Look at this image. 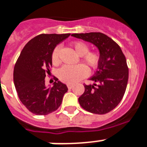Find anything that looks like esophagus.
Wrapping results in <instances>:
<instances>
[{"label":"esophagus","instance_id":"34e87169","mask_svg":"<svg viewBox=\"0 0 147 147\" xmlns=\"http://www.w3.org/2000/svg\"><path fill=\"white\" fill-rule=\"evenodd\" d=\"M73 86L74 85L72 84H67V87L69 89H71V88H73Z\"/></svg>","mask_w":147,"mask_h":147}]
</instances>
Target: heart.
<instances>
[{
	"mask_svg": "<svg viewBox=\"0 0 147 147\" xmlns=\"http://www.w3.org/2000/svg\"><path fill=\"white\" fill-rule=\"evenodd\" d=\"M71 47L76 54L82 57V62L88 70H93L98 65L100 62V54L94 51H89V47L87 44L82 41H76L71 44ZM60 47H56L53 49L51 59L53 65L59 64ZM87 75L85 66L78 65L73 67H63L59 70V77L62 82L69 84H74L84 78Z\"/></svg>",
	"mask_w": 147,
	"mask_h": 147,
	"instance_id": "obj_1",
	"label": "heart"
}]
</instances>
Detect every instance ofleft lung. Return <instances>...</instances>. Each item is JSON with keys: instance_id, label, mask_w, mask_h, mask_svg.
<instances>
[{"instance_id": "1", "label": "left lung", "mask_w": 147, "mask_h": 147, "mask_svg": "<svg viewBox=\"0 0 147 147\" xmlns=\"http://www.w3.org/2000/svg\"><path fill=\"white\" fill-rule=\"evenodd\" d=\"M76 38L90 42L98 48L97 71L84 84V92L78 98L82 108L94 114L109 113L123 98L128 80V68L121 49L112 38L101 32L72 34Z\"/></svg>"}]
</instances>
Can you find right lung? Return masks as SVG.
<instances>
[{"mask_svg":"<svg viewBox=\"0 0 147 147\" xmlns=\"http://www.w3.org/2000/svg\"><path fill=\"white\" fill-rule=\"evenodd\" d=\"M70 34H41L22 49L13 70V81L22 104L38 115L53 113L61 105L67 86L55 78L52 88L45 85V77L52 65L51 55L58 44Z\"/></svg>","mask_w":147,"mask_h":147,"instance_id":"right-lung-1","label":"right lung"}]
</instances>
